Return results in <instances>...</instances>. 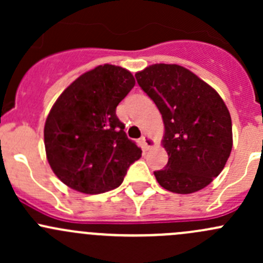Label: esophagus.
Instances as JSON below:
<instances>
[{
  "label": "esophagus",
  "mask_w": 263,
  "mask_h": 263,
  "mask_svg": "<svg viewBox=\"0 0 263 263\" xmlns=\"http://www.w3.org/2000/svg\"><path fill=\"white\" fill-rule=\"evenodd\" d=\"M141 141H142V145H144L146 150H148V148H151L154 145H155V141H154V140L151 139L148 135H144V136L141 137Z\"/></svg>",
  "instance_id": "esophagus-1"
}]
</instances>
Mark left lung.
I'll return each instance as SVG.
<instances>
[{
    "mask_svg": "<svg viewBox=\"0 0 263 263\" xmlns=\"http://www.w3.org/2000/svg\"><path fill=\"white\" fill-rule=\"evenodd\" d=\"M163 117L168 164L154 172L174 193L197 192L224 169L233 147L232 118L216 90L179 65L156 63L136 75Z\"/></svg>",
    "mask_w": 263,
    "mask_h": 263,
    "instance_id": "1",
    "label": "left lung"
}]
</instances>
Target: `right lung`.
Segmentation results:
<instances>
[{
  "label": "right lung",
  "instance_id": "obj_1",
  "mask_svg": "<svg viewBox=\"0 0 263 263\" xmlns=\"http://www.w3.org/2000/svg\"><path fill=\"white\" fill-rule=\"evenodd\" d=\"M135 86L126 68L102 65L82 73L53 104L44 146L53 173L86 195L115 190L141 148L127 137L117 105Z\"/></svg>",
  "mask_w": 263,
  "mask_h": 263
}]
</instances>
